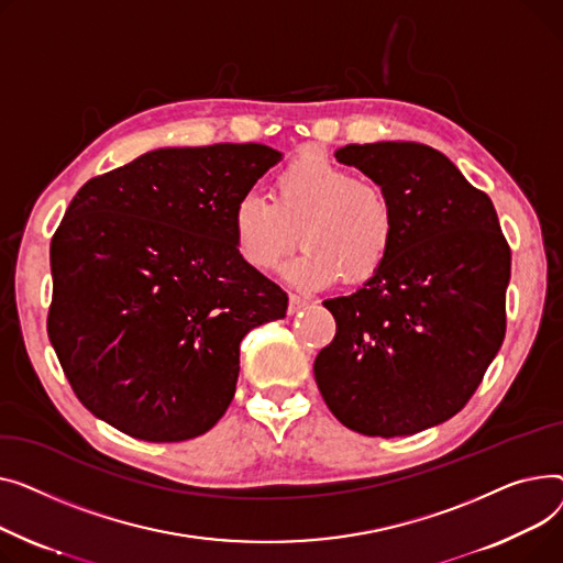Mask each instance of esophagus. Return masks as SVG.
Listing matches in <instances>:
<instances>
[{
    "label": "esophagus",
    "instance_id": "34e87169",
    "mask_svg": "<svg viewBox=\"0 0 563 563\" xmlns=\"http://www.w3.org/2000/svg\"><path fill=\"white\" fill-rule=\"evenodd\" d=\"M309 305H311V302L307 300V297H302V295H295V292L288 295V313L302 311V309H307Z\"/></svg>",
    "mask_w": 563,
    "mask_h": 563
}]
</instances>
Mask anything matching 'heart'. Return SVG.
<instances>
[{
    "mask_svg": "<svg viewBox=\"0 0 563 563\" xmlns=\"http://www.w3.org/2000/svg\"><path fill=\"white\" fill-rule=\"evenodd\" d=\"M239 254L256 271H275L300 243L307 247L284 275L318 288L373 279L398 241L393 195L373 179H361L320 152L295 156L277 173L273 202L245 192L231 211Z\"/></svg>",
    "mask_w": 563,
    "mask_h": 563,
    "instance_id": "1",
    "label": "heart"
}]
</instances>
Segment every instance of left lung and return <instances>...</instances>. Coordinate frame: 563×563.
I'll list each match as a JSON object with an SVG mask.
<instances>
[{"mask_svg": "<svg viewBox=\"0 0 563 563\" xmlns=\"http://www.w3.org/2000/svg\"><path fill=\"white\" fill-rule=\"evenodd\" d=\"M336 158L393 195L398 241L373 279L322 302L336 336L316 384L354 432L409 437L464 409L498 354L511 252L490 197L439 150L382 141Z\"/></svg>", "mask_w": 563, "mask_h": 563, "instance_id": "obj_1", "label": "left lung"}]
</instances>
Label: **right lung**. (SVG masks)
<instances>
[{"label": "right lung", "mask_w": 563, "mask_h": 563, "mask_svg": "<svg viewBox=\"0 0 563 563\" xmlns=\"http://www.w3.org/2000/svg\"><path fill=\"white\" fill-rule=\"evenodd\" d=\"M279 161L258 143L163 147L79 188L49 247L47 334L92 416L150 443L224 416L243 336L288 309L231 231L239 197Z\"/></svg>", "instance_id": "obj_1"}]
</instances>
